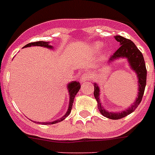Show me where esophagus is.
<instances>
[{
  "label": "esophagus",
  "mask_w": 155,
  "mask_h": 155,
  "mask_svg": "<svg viewBox=\"0 0 155 155\" xmlns=\"http://www.w3.org/2000/svg\"><path fill=\"white\" fill-rule=\"evenodd\" d=\"M90 78L91 76L88 73L83 74H81V81L82 83L87 81H88L89 79H90Z\"/></svg>",
  "instance_id": "34e87169"
}]
</instances>
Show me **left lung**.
Listing matches in <instances>:
<instances>
[{"mask_svg":"<svg viewBox=\"0 0 155 155\" xmlns=\"http://www.w3.org/2000/svg\"><path fill=\"white\" fill-rule=\"evenodd\" d=\"M114 38H115L116 41L120 43V46L113 54V55L110 57L109 63L114 61L117 58H126L128 60L129 64L132 68V70L135 71V73L137 75V78H138L139 92L138 94H137V97L135 102L132 104V106L127 110H124V111H121L120 113H110V112L107 111L101 106L100 98H99L100 90H99L98 86L96 84H94V97L97 101V107L99 109V111H100V113H101L102 115L107 117V118L118 120V119L123 118L125 116L130 114V113H132L137 108L139 104L142 100L146 86V80H147V69H146L145 62H144L142 53L139 51L138 48L134 44V42L131 41L130 40L124 38V37L119 36V35H117Z\"/></svg>","mask_w":155,"mask_h":155,"instance_id":"left-lung-1","label":"left lung"}]
</instances>
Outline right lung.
Masks as SVG:
<instances>
[{"instance_id":"add662e5","label":"right lung","mask_w":155,"mask_h":155,"mask_svg":"<svg viewBox=\"0 0 155 155\" xmlns=\"http://www.w3.org/2000/svg\"><path fill=\"white\" fill-rule=\"evenodd\" d=\"M31 46H41V47H45V48H52V46L48 45V42L45 41H37V42H31V43L28 44V45H25L24 48H27V47H31ZM81 85L79 82L77 81H73L71 82V83L68 84V91H69V94H70V101H69V106H68V109L67 113L65 114V115L63 116L61 119H58V120H54V121L52 122H44L42 124H56V123H58V122L62 121L63 120H64L65 117H68L69 114H70L71 111L72 105H73V102L74 99L75 97V95L77 94V93L78 92V91L80 90Z\"/></svg>"}]
</instances>
